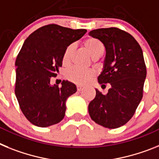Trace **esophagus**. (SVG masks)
<instances>
[{
    "instance_id": "1",
    "label": "esophagus",
    "mask_w": 159,
    "mask_h": 159,
    "mask_svg": "<svg viewBox=\"0 0 159 159\" xmlns=\"http://www.w3.org/2000/svg\"><path fill=\"white\" fill-rule=\"evenodd\" d=\"M77 89H78V91H81L82 90V89H84L83 87H82V86H81V85H78V86H77Z\"/></svg>"
}]
</instances>
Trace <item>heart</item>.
Returning <instances> with one entry per match:
<instances>
[{
    "mask_svg": "<svg viewBox=\"0 0 159 159\" xmlns=\"http://www.w3.org/2000/svg\"><path fill=\"white\" fill-rule=\"evenodd\" d=\"M85 49L89 53L93 59H98L103 55L105 47L103 44L96 38H89L84 41ZM74 51V45H69L65 50L62 57V64L68 66L71 63V59ZM94 76L93 70H81L79 68H71L66 73V77L72 82L78 85H85Z\"/></svg>",
    "mask_w": 159,
    "mask_h": 159,
    "instance_id": "heart-1",
    "label": "heart"
}]
</instances>
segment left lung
<instances>
[{
    "mask_svg": "<svg viewBox=\"0 0 159 159\" xmlns=\"http://www.w3.org/2000/svg\"><path fill=\"white\" fill-rule=\"evenodd\" d=\"M89 34L106 48L98 83L110 85L105 95L95 89L96 96L88 106L89 114L98 125L115 129L129 121L143 98L146 77L143 50L133 36L118 28L98 29Z\"/></svg>",
    "mask_w": 159,
    "mask_h": 159,
    "instance_id": "left-lung-1",
    "label": "left lung"
}]
</instances>
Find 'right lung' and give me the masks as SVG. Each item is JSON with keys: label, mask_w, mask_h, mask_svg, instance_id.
<instances>
[{"label": "right lung", "mask_w": 159, "mask_h": 159, "mask_svg": "<svg viewBox=\"0 0 159 159\" xmlns=\"http://www.w3.org/2000/svg\"><path fill=\"white\" fill-rule=\"evenodd\" d=\"M87 32L57 25L41 27L29 36L16 57L15 94L25 118L39 127L58 123L66 114V100L77 91L74 83L51 85L62 66L65 50Z\"/></svg>", "instance_id": "1"}]
</instances>
